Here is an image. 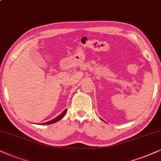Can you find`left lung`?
Listing matches in <instances>:
<instances>
[{
    "instance_id": "obj_1",
    "label": "left lung",
    "mask_w": 161,
    "mask_h": 161,
    "mask_svg": "<svg viewBox=\"0 0 161 161\" xmlns=\"http://www.w3.org/2000/svg\"><path fill=\"white\" fill-rule=\"evenodd\" d=\"M102 120H103V119H102Z\"/></svg>"
}]
</instances>
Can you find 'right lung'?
<instances>
[{"label":"right lung","mask_w":161,"mask_h":161,"mask_svg":"<svg viewBox=\"0 0 161 161\" xmlns=\"http://www.w3.org/2000/svg\"><path fill=\"white\" fill-rule=\"evenodd\" d=\"M66 111H67V109H65L62 113H61L60 115H59V116H58L57 117H55V118H54L53 119H52V120L49 121V122H47V123H41V124H42V125H49V124H53V123H56V122L59 121V120H60V119H61L63 117H64V115L65 114V113H66Z\"/></svg>","instance_id":"obj_1"}]
</instances>
